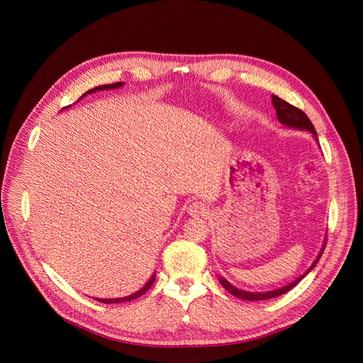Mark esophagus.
Here are the masks:
<instances>
[{
	"mask_svg": "<svg viewBox=\"0 0 363 363\" xmlns=\"http://www.w3.org/2000/svg\"><path fill=\"white\" fill-rule=\"evenodd\" d=\"M207 211L208 208L206 207V204L204 203H201V201H194V203H191L189 204V207H188V212H189V215L191 216H206L207 215Z\"/></svg>",
	"mask_w": 363,
	"mask_h": 363,
	"instance_id": "esophagus-1",
	"label": "esophagus"
}]
</instances>
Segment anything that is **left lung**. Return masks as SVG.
<instances>
[{
	"label": "left lung",
	"instance_id": "1",
	"mask_svg": "<svg viewBox=\"0 0 363 363\" xmlns=\"http://www.w3.org/2000/svg\"><path fill=\"white\" fill-rule=\"evenodd\" d=\"M272 104H274V108H276V112H277V118H279V121H280V123H281L283 125L301 128V130H307V131H311L312 135H315V138H316V131H315V128H313V125H312V123H311V119L307 118V115H306L303 111H300L298 107H295V106L289 104L288 101L281 100V98L277 96V95H272ZM316 139H318V138H316ZM324 248H325V245L323 247V250H321V252H320V256H318L316 260L313 262V265L306 271V274H309V272L313 269V267L316 265L318 260H320ZM306 274H304V276H306ZM304 276H301L300 279H296L295 281L289 283L288 286H284V288H280V289H276V291H271V292H256V294H255V292H245V291H242V289H238V288L233 286V284H230V283H228L225 279H223V277L219 279V283H221L223 286H224L230 294L238 296V298L248 300V301H259V300L276 298V296H279V295L286 294L288 291H291V289L295 286V284H298V281H300Z\"/></svg>",
	"mask_w": 363,
	"mask_h": 363
}]
</instances>
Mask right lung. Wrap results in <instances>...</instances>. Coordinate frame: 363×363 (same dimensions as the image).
Returning <instances> with one entry per match:
<instances>
[{
    "instance_id": "add662e5",
    "label": "right lung",
    "mask_w": 363,
    "mask_h": 363,
    "mask_svg": "<svg viewBox=\"0 0 363 363\" xmlns=\"http://www.w3.org/2000/svg\"><path fill=\"white\" fill-rule=\"evenodd\" d=\"M119 86H123V83H113V84H104V86H98V87H95V89H91V91H87L86 94H92V92H95V91H104V89H113V87H119ZM84 94V95H86ZM155 279H156V276H152L151 279H150V281L145 284L144 288H142L140 291H138V292H135V294H131V295H128V296H124V298H103V300H100V298H96L98 301H101V303H104V304H112V303H124V301H130V300H135V298H138V296H140V295H144L151 286H152V283H155Z\"/></svg>"
}]
</instances>
